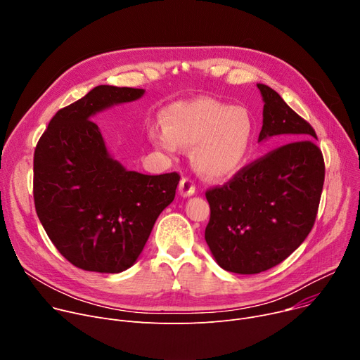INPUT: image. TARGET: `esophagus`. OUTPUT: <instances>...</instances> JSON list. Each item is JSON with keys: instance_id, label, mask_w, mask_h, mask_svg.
<instances>
[{"instance_id": "esophagus-1", "label": "esophagus", "mask_w": 360, "mask_h": 360, "mask_svg": "<svg viewBox=\"0 0 360 360\" xmlns=\"http://www.w3.org/2000/svg\"><path fill=\"white\" fill-rule=\"evenodd\" d=\"M179 193L182 197H191L195 193V185L189 178H182L179 182Z\"/></svg>"}]
</instances>
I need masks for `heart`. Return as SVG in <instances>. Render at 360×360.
<instances>
[{"mask_svg":"<svg viewBox=\"0 0 360 360\" xmlns=\"http://www.w3.org/2000/svg\"><path fill=\"white\" fill-rule=\"evenodd\" d=\"M165 127H152L153 145L168 153L192 148L191 159L201 175L219 179L236 174L254 141V119L243 106H228L212 97L172 103L163 112Z\"/></svg>","mask_w":360,"mask_h":360,"instance_id":"obj_1","label":"heart"}]
</instances>
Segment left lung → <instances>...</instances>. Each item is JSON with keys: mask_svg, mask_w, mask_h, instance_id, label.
<instances>
[{"mask_svg": "<svg viewBox=\"0 0 360 360\" xmlns=\"http://www.w3.org/2000/svg\"><path fill=\"white\" fill-rule=\"evenodd\" d=\"M257 87L264 102L258 142L280 136L284 145L205 192V241L218 266L237 274L266 271L299 248L314 225L324 182L314 129L276 90Z\"/></svg>", "mask_w": 360, "mask_h": 360, "instance_id": "obj_1", "label": "left lung"}]
</instances>
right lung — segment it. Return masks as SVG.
I'll return each mask as SVG.
<instances>
[{
	"instance_id": "right-lung-1",
	"label": "right lung",
	"mask_w": 360,
	"mask_h": 360,
	"mask_svg": "<svg viewBox=\"0 0 360 360\" xmlns=\"http://www.w3.org/2000/svg\"><path fill=\"white\" fill-rule=\"evenodd\" d=\"M143 89L102 84L50 120L34 152V204L44 230L82 270L120 273L141 255L175 198L176 172L127 171L106 148L94 115L138 101Z\"/></svg>"
}]
</instances>
